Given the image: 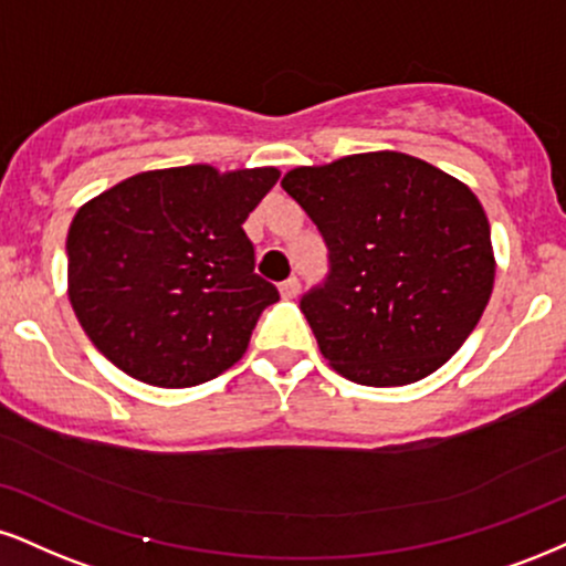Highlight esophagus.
<instances>
[{"mask_svg": "<svg viewBox=\"0 0 566 566\" xmlns=\"http://www.w3.org/2000/svg\"><path fill=\"white\" fill-rule=\"evenodd\" d=\"M279 292H282V297H295L297 292H301V279L297 276L284 279V282L279 284Z\"/></svg>", "mask_w": 566, "mask_h": 566, "instance_id": "34e87169", "label": "esophagus"}]
</instances>
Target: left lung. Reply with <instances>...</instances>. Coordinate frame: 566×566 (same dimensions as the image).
Returning a JSON list of instances; mask_svg holds the SVG:
<instances>
[{
	"instance_id": "left-lung-1",
	"label": "left lung",
	"mask_w": 566,
	"mask_h": 566,
	"mask_svg": "<svg viewBox=\"0 0 566 566\" xmlns=\"http://www.w3.org/2000/svg\"><path fill=\"white\" fill-rule=\"evenodd\" d=\"M282 189L326 244L329 271L301 311L343 377L411 385L464 345L495 279L490 223L472 189L403 153L295 168Z\"/></svg>"
}]
</instances>
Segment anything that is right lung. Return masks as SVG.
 <instances>
[{
	"label": "right lung",
	"mask_w": 566,
	"mask_h": 566,
	"mask_svg": "<svg viewBox=\"0 0 566 566\" xmlns=\"http://www.w3.org/2000/svg\"><path fill=\"white\" fill-rule=\"evenodd\" d=\"M276 168L136 174L67 231V295L107 360L139 382L195 387L234 366L279 290L255 274L242 223Z\"/></svg>",
	"instance_id": "right-lung-1"
}]
</instances>
